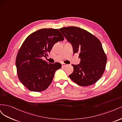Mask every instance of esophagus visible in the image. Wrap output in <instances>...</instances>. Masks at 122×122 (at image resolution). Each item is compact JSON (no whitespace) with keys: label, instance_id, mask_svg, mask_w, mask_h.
Masks as SVG:
<instances>
[{"label":"esophagus","instance_id":"34e87169","mask_svg":"<svg viewBox=\"0 0 122 122\" xmlns=\"http://www.w3.org/2000/svg\"><path fill=\"white\" fill-rule=\"evenodd\" d=\"M68 65L67 64H66L65 63H62L61 64V66L62 67H66V66H67Z\"/></svg>","mask_w":122,"mask_h":122}]
</instances>
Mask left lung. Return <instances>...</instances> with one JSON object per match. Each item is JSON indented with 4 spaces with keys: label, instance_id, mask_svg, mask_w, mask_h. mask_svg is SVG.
I'll use <instances>...</instances> for the list:
<instances>
[{
    "label": "left lung",
    "instance_id": "left-lung-1",
    "mask_svg": "<svg viewBox=\"0 0 122 122\" xmlns=\"http://www.w3.org/2000/svg\"><path fill=\"white\" fill-rule=\"evenodd\" d=\"M71 43L73 53H79L80 64L72 65L74 71L69 75L79 86H87L96 82L104 73L107 57L99 40L79 27L70 26L59 29Z\"/></svg>",
    "mask_w": 122,
    "mask_h": 122
}]
</instances>
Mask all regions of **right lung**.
I'll list each match as a JSON object with an SVG mask.
<instances>
[{
  "instance_id": "1",
  "label": "right lung",
  "mask_w": 122,
  "mask_h": 122,
  "mask_svg": "<svg viewBox=\"0 0 122 122\" xmlns=\"http://www.w3.org/2000/svg\"><path fill=\"white\" fill-rule=\"evenodd\" d=\"M64 40L61 32L53 28L39 29L25 40L18 52L16 66L18 78L28 90L40 92L50 86L61 65L49 64L42 57L48 55L55 43Z\"/></svg>"
}]
</instances>
